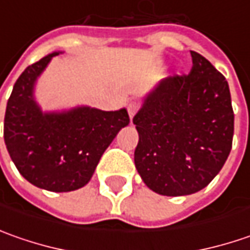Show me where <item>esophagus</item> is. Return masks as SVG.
I'll list each match as a JSON object with an SVG mask.
<instances>
[{"label": "esophagus", "instance_id": "esophagus-1", "mask_svg": "<svg viewBox=\"0 0 250 250\" xmlns=\"http://www.w3.org/2000/svg\"><path fill=\"white\" fill-rule=\"evenodd\" d=\"M138 110H139V105H138V103H135V101L129 103V105H128V114H129L130 120L135 117V114L138 112Z\"/></svg>", "mask_w": 250, "mask_h": 250}]
</instances>
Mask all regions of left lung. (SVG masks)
Masks as SVG:
<instances>
[{"label":"left lung","instance_id":"obj_1","mask_svg":"<svg viewBox=\"0 0 250 250\" xmlns=\"http://www.w3.org/2000/svg\"><path fill=\"white\" fill-rule=\"evenodd\" d=\"M190 55V72L163 81L133 117L139 132L136 169L151 190L164 196L206 188L232 147L228 82L203 55Z\"/></svg>","mask_w":250,"mask_h":250}]
</instances>
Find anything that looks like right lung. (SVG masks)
Wrapping results in <instances>:
<instances>
[{
	"instance_id": "add662e5",
	"label": "right lung",
	"mask_w": 250,
	"mask_h": 250,
	"mask_svg": "<svg viewBox=\"0 0 250 250\" xmlns=\"http://www.w3.org/2000/svg\"><path fill=\"white\" fill-rule=\"evenodd\" d=\"M58 53L29 65L6 103L4 140L18 171L34 187L69 192L84 187L103 153L129 124L125 108L101 111L79 107L43 114L33 100L36 79Z\"/></svg>"
}]
</instances>
